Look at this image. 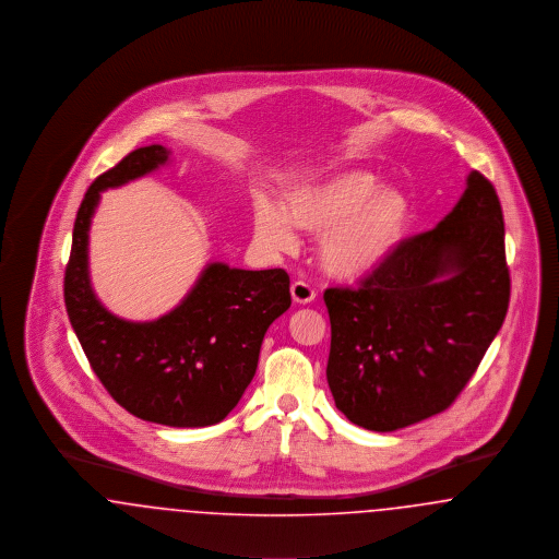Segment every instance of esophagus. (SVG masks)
I'll list each match as a JSON object with an SVG mask.
<instances>
[{
  "label": "esophagus",
  "instance_id": "1",
  "mask_svg": "<svg viewBox=\"0 0 559 559\" xmlns=\"http://www.w3.org/2000/svg\"><path fill=\"white\" fill-rule=\"evenodd\" d=\"M292 297L295 304L306 306V304H312V301H314L317 292H314L308 283H304V281H295L292 285Z\"/></svg>",
  "mask_w": 559,
  "mask_h": 559
}]
</instances>
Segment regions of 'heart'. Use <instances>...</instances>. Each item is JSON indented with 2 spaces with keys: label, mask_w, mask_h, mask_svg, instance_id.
Wrapping results in <instances>:
<instances>
[{
  "label": "heart",
  "mask_w": 559,
  "mask_h": 559,
  "mask_svg": "<svg viewBox=\"0 0 559 559\" xmlns=\"http://www.w3.org/2000/svg\"><path fill=\"white\" fill-rule=\"evenodd\" d=\"M413 205L406 192L379 185L367 169H340L285 190L283 210L260 199L253 230L270 251L287 253L295 228L319 237V264L337 281H362L385 266L406 239Z\"/></svg>",
  "instance_id": "obj_1"
}]
</instances>
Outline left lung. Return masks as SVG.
Segmentation results:
<instances>
[{
	"mask_svg": "<svg viewBox=\"0 0 559 559\" xmlns=\"http://www.w3.org/2000/svg\"><path fill=\"white\" fill-rule=\"evenodd\" d=\"M326 381L356 426L396 431L449 408L503 326L506 224L492 185L469 171L433 230L404 240L358 292L326 289Z\"/></svg>",
	"mask_w": 559,
	"mask_h": 559,
	"instance_id": "8db88e82",
	"label": "left lung"
}]
</instances>
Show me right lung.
Segmentation results:
<instances>
[{"mask_svg":"<svg viewBox=\"0 0 559 559\" xmlns=\"http://www.w3.org/2000/svg\"><path fill=\"white\" fill-rule=\"evenodd\" d=\"M169 155L160 144L135 148L85 192L64 304L92 369L126 411L159 426H215L251 383L267 326L292 306L289 274L207 262L182 301L153 320L112 314L90 278V228L103 192L157 171Z\"/></svg>","mask_w":559,"mask_h":559,"instance_id":"1","label":"right lung"}]
</instances>
